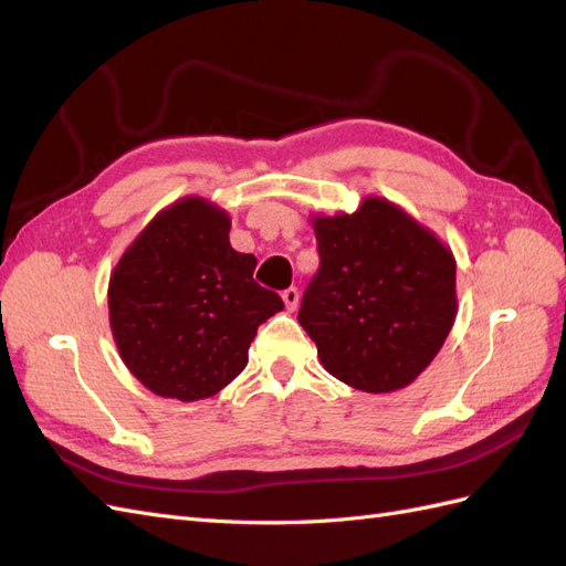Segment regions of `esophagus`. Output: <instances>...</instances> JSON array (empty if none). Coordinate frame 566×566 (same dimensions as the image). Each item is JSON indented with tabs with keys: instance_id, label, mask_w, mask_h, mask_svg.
<instances>
[{
	"instance_id": "1",
	"label": "esophagus",
	"mask_w": 566,
	"mask_h": 566,
	"mask_svg": "<svg viewBox=\"0 0 566 566\" xmlns=\"http://www.w3.org/2000/svg\"><path fill=\"white\" fill-rule=\"evenodd\" d=\"M283 302H285V310L287 312H295L297 310V304H300V290L297 287H287V290H283Z\"/></svg>"
}]
</instances>
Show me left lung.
<instances>
[{"label":"left lung","instance_id":"8db88e82","mask_svg":"<svg viewBox=\"0 0 566 566\" xmlns=\"http://www.w3.org/2000/svg\"><path fill=\"white\" fill-rule=\"evenodd\" d=\"M321 266L300 325L333 378L368 394L408 387L434 361L458 314L455 256L397 202L312 214Z\"/></svg>","mask_w":566,"mask_h":566}]
</instances>
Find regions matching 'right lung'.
Here are the masks:
<instances>
[{
	"instance_id": "right-lung-1",
	"label": "right lung",
	"mask_w": 566,
	"mask_h": 566,
	"mask_svg": "<svg viewBox=\"0 0 566 566\" xmlns=\"http://www.w3.org/2000/svg\"><path fill=\"white\" fill-rule=\"evenodd\" d=\"M231 217L184 196L153 217L108 281V318L129 373L163 399L214 397L248 366L260 323L283 310L254 283V254L229 241Z\"/></svg>"
}]
</instances>
